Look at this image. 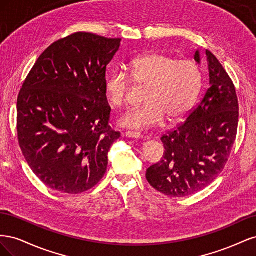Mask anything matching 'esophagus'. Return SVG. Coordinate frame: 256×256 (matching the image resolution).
<instances>
[{
  "label": "esophagus",
  "instance_id": "1",
  "mask_svg": "<svg viewBox=\"0 0 256 256\" xmlns=\"http://www.w3.org/2000/svg\"><path fill=\"white\" fill-rule=\"evenodd\" d=\"M125 136L129 138H142L143 134L140 132H134V131H127Z\"/></svg>",
  "mask_w": 256,
  "mask_h": 256
}]
</instances>
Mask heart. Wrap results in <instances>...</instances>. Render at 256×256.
Listing matches in <instances>:
<instances>
[{"label":"heart","instance_id":"b5f03b06","mask_svg":"<svg viewBox=\"0 0 256 256\" xmlns=\"http://www.w3.org/2000/svg\"><path fill=\"white\" fill-rule=\"evenodd\" d=\"M132 81L146 86L143 106L124 113L120 125L130 129H147L166 118L177 120L194 106L203 85L200 66L191 60H177L160 52H146L130 64V74L116 69L106 80V95L114 106L126 102Z\"/></svg>","mask_w":256,"mask_h":256}]
</instances>
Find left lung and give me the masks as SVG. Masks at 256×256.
<instances>
[{"mask_svg": "<svg viewBox=\"0 0 256 256\" xmlns=\"http://www.w3.org/2000/svg\"><path fill=\"white\" fill-rule=\"evenodd\" d=\"M194 60L200 63L198 50ZM209 88L187 120L164 134V154L146 180L168 196L184 198L210 184L226 166L236 140L239 106L234 83L206 50Z\"/></svg>", "mask_w": 256, "mask_h": 256, "instance_id": "1", "label": "left lung"}]
</instances>
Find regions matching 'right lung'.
I'll list each match as a JSON object with an SVG mask.
<instances>
[{
  "label": "right lung",
  "instance_id": "1",
  "mask_svg": "<svg viewBox=\"0 0 256 256\" xmlns=\"http://www.w3.org/2000/svg\"><path fill=\"white\" fill-rule=\"evenodd\" d=\"M120 38L78 32L53 42L30 69L17 99L18 141L28 164L49 188L79 194L100 182L112 130L106 70Z\"/></svg>",
  "mask_w": 256,
  "mask_h": 256
}]
</instances>
